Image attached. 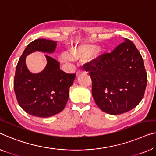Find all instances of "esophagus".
Returning a JSON list of instances; mask_svg holds the SVG:
<instances>
[{
    "label": "esophagus",
    "mask_w": 156,
    "mask_h": 156,
    "mask_svg": "<svg viewBox=\"0 0 156 156\" xmlns=\"http://www.w3.org/2000/svg\"><path fill=\"white\" fill-rule=\"evenodd\" d=\"M83 73V71H82V70H78L77 72H76V75L78 76L79 74Z\"/></svg>",
    "instance_id": "obj_1"
}]
</instances>
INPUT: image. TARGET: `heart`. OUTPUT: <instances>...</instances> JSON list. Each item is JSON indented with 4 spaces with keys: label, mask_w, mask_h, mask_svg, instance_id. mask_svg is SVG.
<instances>
[{
    "label": "heart",
    "mask_w": 156,
    "mask_h": 156,
    "mask_svg": "<svg viewBox=\"0 0 156 156\" xmlns=\"http://www.w3.org/2000/svg\"><path fill=\"white\" fill-rule=\"evenodd\" d=\"M96 47L92 45H80L77 48H72L70 53L64 52L60 56V61L62 62H69L73 61V59H78L82 58L85 56L87 55V59L89 61H92L96 59L98 56V52Z\"/></svg>",
    "instance_id": "heart-1"
}]
</instances>
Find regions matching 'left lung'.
I'll return each mask as SVG.
<instances>
[{
  "label": "left lung",
  "instance_id": "obj_1",
  "mask_svg": "<svg viewBox=\"0 0 156 156\" xmlns=\"http://www.w3.org/2000/svg\"><path fill=\"white\" fill-rule=\"evenodd\" d=\"M92 79V94L104 112L119 115L135 108L144 94L147 74L143 58L128 39L111 53L86 64Z\"/></svg>",
  "mask_w": 156,
  "mask_h": 156
}]
</instances>
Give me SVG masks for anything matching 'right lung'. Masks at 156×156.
Wrapping results in <instances>:
<instances>
[{
    "label": "right lung",
    "instance_id": "right-lung-1",
    "mask_svg": "<svg viewBox=\"0 0 156 156\" xmlns=\"http://www.w3.org/2000/svg\"><path fill=\"white\" fill-rule=\"evenodd\" d=\"M57 42L39 38L27 45L16 67L14 90L18 104L27 113L41 118L55 115L66 106L69 88L76 74L66 73L59 69V62L48 55L47 65L38 73H32L26 65V57L40 51L52 53Z\"/></svg>",
    "mask_w": 156,
    "mask_h": 156
}]
</instances>
